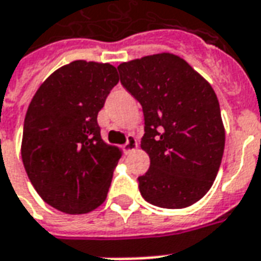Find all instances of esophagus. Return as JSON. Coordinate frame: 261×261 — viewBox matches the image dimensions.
Here are the masks:
<instances>
[{
  "label": "esophagus",
  "mask_w": 261,
  "mask_h": 261,
  "mask_svg": "<svg viewBox=\"0 0 261 261\" xmlns=\"http://www.w3.org/2000/svg\"><path fill=\"white\" fill-rule=\"evenodd\" d=\"M138 144H137V140L133 136L127 137V141H125V144L123 145V150H124L125 153H130L133 150L136 149Z\"/></svg>",
  "instance_id": "obj_1"
}]
</instances>
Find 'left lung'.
Here are the masks:
<instances>
[{
	"instance_id": "8db88e82",
	"label": "left lung",
	"mask_w": 261,
	"mask_h": 261,
	"mask_svg": "<svg viewBox=\"0 0 261 261\" xmlns=\"http://www.w3.org/2000/svg\"><path fill=\"white\" fill-rule=\"evenodd\" d=\"M117 70L144 112L141 148L150 166L138 177L142 198L165 209L188 207L210 190L221 165L225 131L216 92L167 52L124 62Z\"/></svg>"
}]
</instances>
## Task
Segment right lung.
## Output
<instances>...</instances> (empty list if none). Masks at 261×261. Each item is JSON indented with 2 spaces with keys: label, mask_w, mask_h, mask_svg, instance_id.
Returning <instances> with one entry per match:
<instances>
[{
  "label": "right lung",
  "mask_w": 261,
  "mask_h": 261,
  "mask_svg": "<svg viewBox=\"0 0 261 261\" xmlns=\"http://www.w3.org/2000/svg\"><path fill=\"white\" fill-rule=\"evenodd\" d=\"M117 83L109 63L74 61L54 71L29 105L23 166L42 200L63 213L105 202L121 150L103 142L96 117Z\"/></svg>",
  "instance_id": "obj_1"
}]
</instances>
